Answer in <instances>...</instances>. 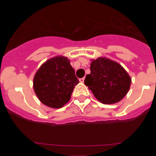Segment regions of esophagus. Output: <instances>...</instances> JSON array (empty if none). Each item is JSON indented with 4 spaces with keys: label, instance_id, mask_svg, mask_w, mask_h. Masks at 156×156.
Here are the masks:
<instances>
[{
    "label": "esophagus",
    "instance_id": "34e87169",
    "mask_svg": "<svg viewBox=\"0 0 156 156\" xmlns=\"http://www.w3.org/2000/svg\"><path fill=\"white\" fill-rule=\"evenodd\" d=\"M79 81H80V82H81V83H84V78H80V79H79Z\"/></svg>",
    "mask_w": 156,
    "mask_h": 156
}]
</instances>
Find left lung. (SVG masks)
Here are the masks:
<instances>
[{
	"label": "left lung",
	"mask_w": 156,
	"mask_h": 156,
	"mask_svg": "<svg viewBox=\"0 0 156 156\" xmlns=\"http://www.w3.org/2000/svg\"><path fill=\"white\" fill-rule=\"evenodd\" d=\"M90 61V74L86 75L85 85L103 104L121 101L131 84V78L126 70L119 62L106 57L101 56Z\"/></svg>",
	"instance_id": "8db88e82"
}]
</instances>
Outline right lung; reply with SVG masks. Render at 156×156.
Returning a JSON list of instances; mask_svg holds the SVG:
<instances>
[{
  "mask_svg": "<svg viewBox=\"0 0 156 156\" xmlns=\"http://www.w3.org/2000/svg\"><path fill=\"white\" fill-rule=\"evenodd\" d=\"M78 83L70 60L66 56H56L37 69L33 79V88L44 105L59 108L70 100L74 87Z\"/></svg>",
  "mask_w": 156,
  "mask_h": 156,
  "instance_id": "1",
  "label": "right lung"
}]
</instances>
